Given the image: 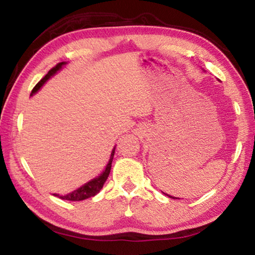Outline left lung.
<instances>
[{
  "mask_svg": "<svg viewBox=\"0 0 255 255\" xmlns=\"http://www.w3.org/2000/svg\"><path fill=\"white\" fill-rule=\"evenodd\" d=\"M163 192V191H162ZM164 193V192H163ZM164 195H166L167 197H170V198H172V199H179V198H176V197H172V196H170V195H167V193H164Z\"/></svg>",
  "mask_w": 255,
  "mask_h": 255,
  "instance_id": "left-lung-1",
  "label": "left lung"
}]
</instances>
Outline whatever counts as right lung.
Returning a JSON list of instances; mask_svg holds the SVG:
<instances>
[{
  "label": "right lung",
  "mask_w": 255,
  "mask_h": 255,
  "mask_svg": "<svg viewBox=\"0 0 255 255\" xmlns=\"http://www.w3.org/2000/svg\"><path fill=\"white\" fill-rule=\"evenodd\" d=\"M67 64V62H62L56 65L54 68H51V70L47 73V75L44 77V79L40 80L39 83H38L34 88L32 89L31 94H30V97H32L33 94H36L39 90L42 88V85H44L47 81H48L51 76H54L55 74H57V73L62 70V68L65 66ZM115 149H116V146L111 150V154H110V158L109 161H108L107 165L105 167V170H103L100 174L96 178H93L92 180L88 181V182L84 183L83 185H81L80 188L75 189L74 191H72L70 193H67V195H58V193H54L55 197H58L60 199L63 200H70V201H81V200H85L88 199V198H91L94 197L96 195H98L99 192H100V190L102 189L103 184L108 179V176L110 174V170H111V164H112V159H114V155H115Z\"/></svg>",
  "instance_id": "obj_1"
}]
</instances>
